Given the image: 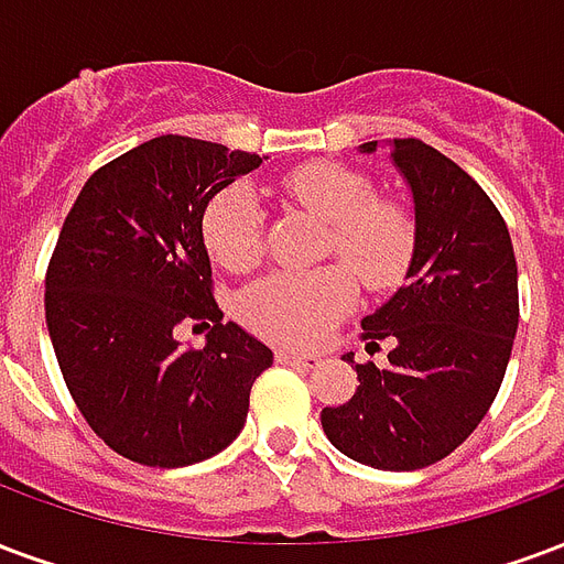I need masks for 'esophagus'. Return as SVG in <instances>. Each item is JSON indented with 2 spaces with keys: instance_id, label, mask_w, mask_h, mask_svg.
I'll use <instances>...</instances> for the list:
<instances>
[{
  "instance_id": "obj_1",
  "label": "esophagus",
  "mask_w": 564,
  "mask_h": 564,
  "mask_svg": "<svg viewBox=\"0 0 564 564\" xmlns=\"http://www.w3.org/2000/svg\"><path fill=\"white\" fill-rule=\"evenodd\" d=\"M278 361H281V365L307 367V370H311V367L319 365V356H307V352H295V349H281V352H278Z\"/></svg>"
}]
</instances>
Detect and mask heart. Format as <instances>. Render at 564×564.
Instances as JSON below:
<instances>
[{"instance_id":"obj_1","label":"heart","mask_w":564,"mask_h":564,"mask_svg":"<svg viewBox=\"0 0 564 564\" xmlns=\"http://www.w3.org/2000/svg\"><path fill=\"white\" fill-rule=\"evenodd\" d=\"M283 187L307 212L332 224L325 253H335L367 290H388L406 274L415 248L412 220L403 208L377 199V187L365 173L335 161H314L293 170ZM203 241L229 271H248L260 260L262 208L253 187L229 185L208 203ZM345 270L323 265L274 271L241 295V319L250 332L274 344H316L325 328L352 307L356 286Z\"/></svg>"}]
</instances>
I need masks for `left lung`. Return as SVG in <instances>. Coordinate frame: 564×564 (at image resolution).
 I'll return each mask as SVG.
<instances>
[{"instance_id":"left-lung-1","label":"left lung","mask_w":564,"mask_h":564,"mask_svg":"<svg viewBox=\"0 0 564 564\" xmlns=\"http://www.w3.org/2000/svg\"><path fill=\"white\" fill-rule=\"evenodd\" d=\"M388 149L415 208L406 283L361 319L367 349L391 346L388 365H356L346 352L356 394L319 419L346 457L410 473L448 457L481 424L502 386L520 304L511 236L478 182L412 137Z\"/></svg>"}]
</instances>
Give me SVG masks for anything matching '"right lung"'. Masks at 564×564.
Wrapping results in <instances>:
<instances>
[{
    "label": "right lung",
    "mask_w": 564,
    "mask_h": 564,
    "mask_svg": "<svg viewBox=\"0 0 564 564\" xmlns=\"http://www.w3.org/2000/svg\"><path fill=\"white\" fill-rule=\"evenodd\" d=\"M260 154L164 133L101 166L47 269V332L70 398L112 452L178 469L224 452L274 356L212 295L203 215ZM185 318L215 322L185 350Z\"/></svg>",
    "instance_id": "add662e5"
}]
</instances>
